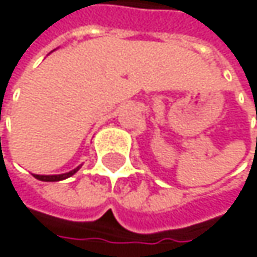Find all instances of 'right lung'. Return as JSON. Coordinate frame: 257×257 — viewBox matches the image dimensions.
Returning a JSON list of instances; mask_svg holds the SVG:
<instances>
[{
    "mask_svg": "<svg viewBox=\"0 0 257 257\" xmlns=\"http://www.w3.org/2000/svg\"><path fill=\"white\" fill-rule=\"evenodd\" d=\"M77 171H78V168H76V170H73V171H70V173H67V174H59V176H37V174H34V177H35V179L41 180V181H59V180L71 177V176H73V174H76Z\"/></svg>",
    "mask_w": 257,
    "mask_h": 257,
    "instance_id": "1",
    "label": "right lung"
}]
</instances>
